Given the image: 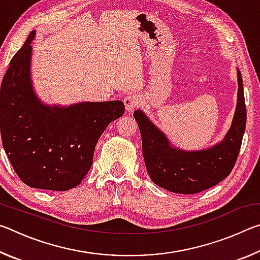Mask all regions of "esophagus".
<instances>
[{
  "mask_svg": "<svg viewBox=\"0 0 260 260\" xmlns=\"http://www.w3.org/2000/svg\"><path fill=\"white\" fill-rule=\"evenodd\" d=\"M124 103H125V107H126V111L129 112V111H132V110H134L136 107H139L140 99H139L138 95L131 94L128 96H126L125 100H124Z\"/></svg>",
  "mask_w": 260,
  "mask_h": 260,
  "instance_id": "1",
  "label": "esophagus"
}]
</instances>
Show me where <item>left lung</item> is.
Returning a JSON list of instances; mask_svg holds the SVG:
<instances>
[{
	"label": "left lung",
	"instance_id": "8db88e82",
	"mask_svg": "<svg viewBox=\"0 0 260 260\" xmlns=\"http://www.w3.org/2000/svg\"><path fill=\"white\" fill-rule=\"evenodd\" d=\"M234 119L221 143L208 150L182 151L170 146L169 140L142 111L134 112L142 138L148 173L157 186L178 193H197L227 178L239 157L246 124V109L241 72Z\"/></svg>",
	"mask_w": 260,
	"mask_h": 260
}]
</instances>
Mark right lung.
Returning <instances> with one entry per match:
<instances>
[{
  "mask_svg": "<svg viewBox=\"0 0 260 260\" xmlns=\"http://www.w3.org/2000/svg\"><path fill=\"white\" fill-rule=\"evenodd\" d=\"M28 35L2 79L0 129L3 148L25 184L64 191L78 186L93 162L96 143L110 122L125 112L121 101L46 107L29 78Z\"/></svg>",
  "mask_w": 260,
  "mask_h": 260,
  "instance_id": "1",
  "label": "right lung"
}]
</instances>
